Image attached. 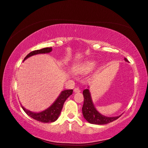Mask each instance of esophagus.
<instances>
[{
    "label": "esophagus",
    "mask_w": 148,
    "mask_h": 148,
    "mask_svg": "<svg viewBox=\"0 0 148 148\" xmlns=\"http://www.w3.org/2000/svg\"><path fill=\"white\" fill-rule=\"evenodd\" d=\"M80 92H81V90L78 88H74V93H79Z\"/></svg>",
    "instance_id": "1"
}]
</instances>
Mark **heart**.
I'll return each instance as SVG.
<instances>
[{
    "instance_id": "obj_1",
    "label": "heart",
    "mask_w": 148,
    "mask_h": 148,
    "mask_svg": "<svg viewBox=\"0 0 148 148\" xmlns=\"http://www.w3.org/2000/svg\"><path fill=\"white\" fill-rule=\"evenodd\" d=\"M97 65V62L92 60L81 62L73 65L72 71L77 74H87L92 72Z\"/></svg>"
}]
</instances>
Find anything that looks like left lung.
<instances>
[{
	"label": "left lung",
	"mask_w": 148,
	"mask_h": 148,
	"mask_svg": "<svg viewBox=\"0 0 148 148\" xmlns=\"http://www.w3.org/2000/svg\"><path fill=\"white\" fill-rule=\"evenodd\" d=\"M124 60L125 62H129L126 58H125ZM83 93L84 97V103L82 108L83 115L84 119L90 123L95 125H105L114 121L120 117L121 115L108 117V116L100 114L93 104L89 88L83 90Z\"/></svg>",
	"instance_id": "obj_1"
}]
</instances>
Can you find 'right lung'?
I'll list each match as a JSON object with an SVG mask.
<instances>
[{"mask_svg": "<svg viewBox=\"0 0 148 148\" xmlns=\"http://www.w3.org/2000/svg\"><path fill=\"white\" fill-rule=\"evenodd\" d=\"M51 51L52 48H45L41 49L35 50V51H33L30 52L29 54H28L26 56V57L24 58L23 61L32 56L38 54H46V53H50ZM72 92H73V90H63L55 101L48 108H47L41 112H32L25 108L23 106H21L28 116L36 119V120L42 123H52L55 121L58 118L65 101L69 96L72 95Z\"/></svg>", "mask_w": 148, "mask_h": 148, "instance_id": "obj_1", "label": "right lung"}]
</instances>
